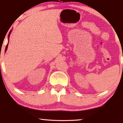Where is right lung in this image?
<instances>
[{
	"instance_id": "obj_1",
	"label": "right lung",
	"mask_w": 123,
	"mask_h": 123,
	"mask_svg": "<svg viewBox=\"0 0 123 123\" xmlns=\"http://www.w3.org/2000/svg\"><path fill=\"white\" fill-rule=\"evenodd\" d=\"M11 32H12V30H11V31H10V32H9V35H8V41H9V38L10 35H11ZM8 43H7V45H6V50H5V53H6V50H7V48H8Z\"/></svg>"
}]
</instances>
